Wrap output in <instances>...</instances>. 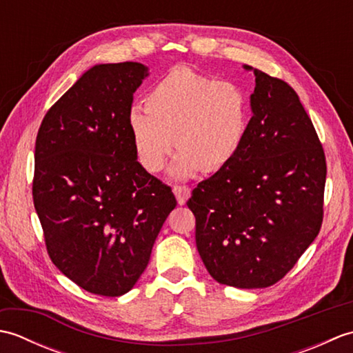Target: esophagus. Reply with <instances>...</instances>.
<instances>
[{
  "label": "esophagus",
  "instance_id": "obj_1",
  "mask_svg": "<svg viewBox=\"0 0 353 353\" xmlns=\"http://www.w3.org/2000/svg\"><path fill=\"white\" fill-rule=\"evenodd\" d=\"M172 192H174L179 205H185L186 200H188L191 196V190L188 186H174V188H172Z\"/></svg>",
  "mask_w": 353,
  "mask_h": 353
}]
</instances>
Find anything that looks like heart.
<instances>
[{
	"label": "heart",
	"mask_w": 353,
	"mask_h": 353,
	"mask_svg": "<svg viewBox=\"0 0 353 353\" xmlns=\"http://www.w3.org/2000/svg\"><path fill=\"white\" fill-rule=\"evenodd\" d=\"M144 101L145 109L133 108L127 124L134 153L148 172L163 168L174 142L181 152L170 168L172 179L185 181L201 170L216 172L235 159L249 133L244 89L188 66L165 72Z\"/></svg>",
	"instance_id": "b5f03b06"
}]
</instances>
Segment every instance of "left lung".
Here are the masks:
<instances>
[{"label": "left lung", "mask_w": 353, "mask_h": 353, "mask_svg": "<svg viewBox=\"0 0 353 353\" xmlns=\"http://www.w3.org/2000/svg\"><path fill=\"white\" fill-rule=\"evenodd\" d=\"M243 68L256 81L249 133L235 159L200 182L186 205L209 274L250 290L282 279L319 235L326 159L294 89Z\"/></svg>", "instance_id": "obj_1"}]
</instances>
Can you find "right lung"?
I'll use <instances>...</instances> for the list:
<instances>
[{"mask_svg":"<svg viewBox=\"0 0 353 353\" xmlns=\"http://www.w3.org/2000/svg\"><path fill=\"white\" fill-rule=\"evenodd\" d=\"M138 62L89 68L37 132L33 201L50 258L89 292H129L177 201L138 162L129 132Z\"/></svg>","mask_w":353,"mask_h":353,"instance_id":"obj_1","label":"right lung"}]
</instances>
